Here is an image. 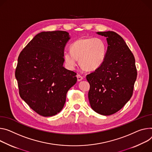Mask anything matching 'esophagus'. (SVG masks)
Instances as JSON below:
<instances>
[{
	"instance_id": "obj_1",
	"label": "esophagus",
	"mask_w": 152,
	"mask_h": 152,
	"mask_svg": "<svg viewBox=\"0 0 152 152\" xmlns=\"http://www.w3.org/2000/svg\"><path fill=\"white\" fill-rule=\"evenodd\" d=\"M76 76H77V80H78V81H80V80H82V79H83V77H82L81 75H79V74H77Z\"/></svg>"
}]
</instances>
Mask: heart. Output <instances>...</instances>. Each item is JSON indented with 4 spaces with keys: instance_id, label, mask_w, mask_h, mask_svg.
I'll use <instances>...</instances> for the list:
<instances>
[{
    "instance_id": "heart-1",
    "label": "heart",
    "mask_w": 152,
    "mask_h": 152,
    "mask_svg": "<svg viewBox=\"0 0 152 152\" xmlns=\"http://www.w3.org/2000/svg\"><path fill=\"white\" fill-rule=\"evenodd\" d=\"M70 51L64 53V59L67 68L74 70L79 59V65L86 71H94L104 61L107 46L100 38H82L70 46Z\"/></svg>"
}]
</instances>
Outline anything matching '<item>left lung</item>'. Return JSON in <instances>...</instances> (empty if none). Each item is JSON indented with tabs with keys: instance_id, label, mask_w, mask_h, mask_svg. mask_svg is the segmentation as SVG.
<instances>
[{
	"instance_id": "8db88e82",
	"label": "left lung",
	"mask_w": 152,
	"mask_h": 152,
	"mask_svg": "<svg viewBox=\"0 0 152 152\" xmlns=\"http://www.w3.org/2000/svg\"><path fill=\"white\" fill-rule=\"evenodd\" d=\"M107 37L108 48L102 65L86 79L92 109L102 115L120 110L133 94L137 70L133 54L122 37L114 31L98 32Z\"/></svg>"
}]
</instances>
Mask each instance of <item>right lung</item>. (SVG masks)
<instances>
[{
    "label": "right lung",
    "instance_id": "right-lung-1",
    "mask_svg": "<svg viewBox=\"0 0 152 152\" xmlns=\"http://www.w3.org/2000/svg\"><path fill=\"white\" fill-rule=\"evenodd\" d=\"M69 39L65 31L41 32L19 56L15 76L19 94L40 116L61 112L67 91L77 81L76 73L63 66L64 47Z\"/></svg>",
    "mask_w": 152,
    "mask_h": 152
}]
</instances>
